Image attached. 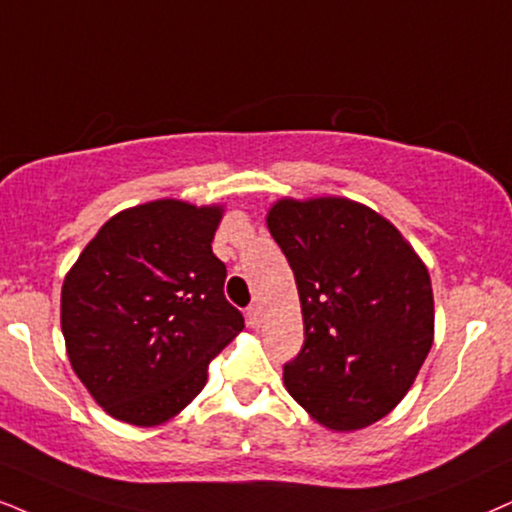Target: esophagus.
<instances>
[{"instance_id":"34e87169","label":"esophagus","mask_w":512,"mask_h":512,"mask_svg":"<svg viewBox=\"0 0 512 512\" xmlns=\"http://www.w3.org/2000/svg\"><path fill=\"white\" fill-rule=\"evenodd\" d=\"M260 319H262V312H260V304H250L248 307V323L252 328L260 326Z\"/></svg>"}]
</instances>
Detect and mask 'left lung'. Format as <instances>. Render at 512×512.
<instances>
[{
  "instance_id": "8db88e82",
  "label": "left lung",
  "mask_w": 512,
  "mask_h": 512,
  "mask_svg": "<svg viewBox=\"0 0 512 512\" xmlns=\"http://www.w3.org/2000/svg\"><path fill=\"white\" fill-rule=\"evenodd\" d=\"M267 224L304 321L283 383L326 428H366L409 392L432 347L428 269L385 217L347 198L278 200Z\"/></svg>"
}]
</instances>
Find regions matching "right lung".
<instances>
[{"mask_svg":"<svg viewBox=\"0 0 512 512\" xmlns=\"http://www.w3.org/2000/svg\"><path fill=\"white\" fill-rule=\"evenodd\" d=\"M219 208L153 200L101 226L61 290L73 371L125 423L170 420L205 387L208 366L243 331L212 252Z\"/></svg>","mask_w":512,"mask_h":512,"instance_id":"1","label":"right lung"}]
</instances>
